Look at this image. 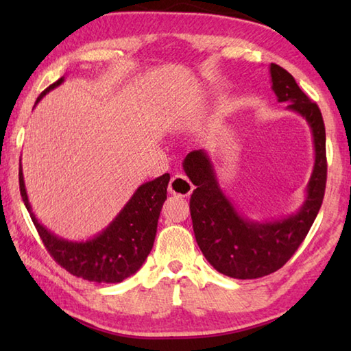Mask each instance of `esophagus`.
<instances>
[{"label": "esophagus", "mask_w": 351, "mask_h": 351, "mask_svg": "<svg viewBox=\"0 0 351 351\" xmlns=\"http://www.w3.org/2000/svg\"><path fill=\"white\" fill-rule=\"evenodd\" d=\"M193 184L189 180L187 176L176 173L171 176V180L169 182V193L170 195H176V196H190L193 191Z\"/></svg>", "instance_id": "obj_1"}]
</instances>
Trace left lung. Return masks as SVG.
Here are the masks:
<instances>
[{"label": "left lung", "mask_w": 351, "mask_h": 351, "mask_svg": "<svg viewBox=\"0 0 351 351\" xmlns=\"http://www.w3.org/2000/svg\"><path fill=\"white\" fill-rule=\"evenodd\" d=\"M271 88L279 102L306 119L314 137L315 164L306 189V200L295 214L274 221H252L238 214L223 195L210 156L190 152L184 170L196 185L190 197L193 230L197 245L215 270L234 279H258L287 264L306 238L322 208L326 180V128L322 111L279 64H270Z\"/></svg>", "instance_id": "1"}]
</instances>
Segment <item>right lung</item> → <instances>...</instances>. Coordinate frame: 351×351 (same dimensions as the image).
I'll return each mask as SVG.
<instances>
[{
  "label": "right lung",
  "instance_id": "add662e5",
  "mask_svg": "<svg viewBox=\"0 0 351 351\" xmlns=\"http://www.w3.org/2000/svg\"><path fill=\"white\" fill-rule=\"evenodd\" d=\"M62 83L63 78L51 84L39 95L36 104ZM169 181L170 175L164 173L140 185L123 210L101 234L87 241H68L58 238L37 221L28 202L22 167H19L21 196L45 249L66 271L98 283L122 282L143 265L155 241L160 211L167 199Z\"/></svg>",
  "mask_w": 351,
  "mask_h": 351
}]
</instances>
